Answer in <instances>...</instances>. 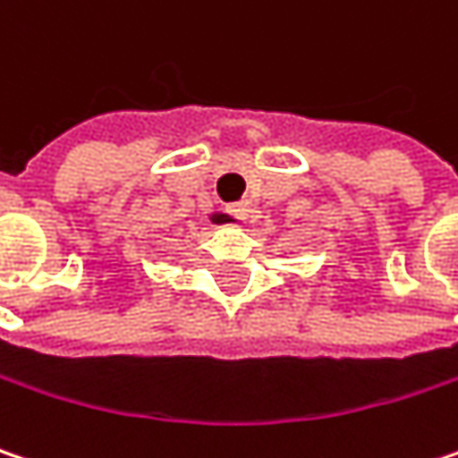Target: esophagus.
<instances>
[{
  "mask_svg": "<svg viewBox=\"0 0 458 458\" xmlns=\"http://www.w3.org/2000/svg\"><path fill=\"white\" fill-rule=\"evenodd\" d=\"M233 212H235V217L238 220H243V223H249V225H254V223H259V217H261V209L256 207L254 202H238L235 207H233Z\"/></svg>",
  "mask_w": 458,
  "mask_h": 458,
  "instance_id": "obj_1",
  "label": "esophagus"
}]
</instances>
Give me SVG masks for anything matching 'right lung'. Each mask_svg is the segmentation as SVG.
Here are the masks:
<instances>
[{
	"mask_svg": "<svg viewBox=\"0 0 458 458\" xmlns=\"http://www.w3.org/2000/svg\"><path fill=\"white\" fill-rule=\"evenodd\" d=\"M209 220H212L215 225H223V223H233V217H228V215H220V212L209 215Z\"/></svg>",
	"mask_w": 458,
	"mask_h": 458,
	"instance_id": "1",
	"label": "right lung"
}]
</instances>
